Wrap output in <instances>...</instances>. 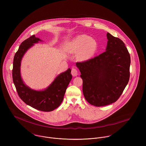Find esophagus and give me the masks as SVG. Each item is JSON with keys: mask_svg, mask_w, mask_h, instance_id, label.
<instances>
[{"mask_svg": "<svg viewBox=\"0 0 146 146\" xmlns=\"http://www.w3.org/2000/svg\"><path fill=\"white\" fill-rule=\"evenodd\" d=\"M78 71H77V70H76V68H72V70H71V74H72V75L73 76H77V75H78Z\"/></svg>", "mask_w": 146, "mask_h": 146, "instance_id": "esophagus-1", "label": "esophagus"}]
</instances>
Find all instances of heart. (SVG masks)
I'll return each mask as SVG.
<instances>
[{"instance_id":"1","label":"heart","mask_w":146,"mask_h":146,"mask_svg":"<svg viewBox=\"0 0 146 146\" xmlns=\"http://www.w3.org/2000/svg\"><path fill=\"white\" fill-rule=\"evenodd\" d=\"M68 48L73 53L79 51L78 59L81 61H86L94 56L98 50V43L90 36L82 34L76 36L68 42Z\"/></svg>"}]
</instances>
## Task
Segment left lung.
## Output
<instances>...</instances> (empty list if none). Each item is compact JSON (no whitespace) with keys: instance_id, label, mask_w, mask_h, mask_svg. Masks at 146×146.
Segmentation results:
<instances>
[{"instance_id":"obj_1","label":"left lung","mask_w":146,"mask_h":146,"mask_svg":"<svg viewBox=\"0 0 146 146\" xmlns=\"http://www.w3.org/2000/svg\"><path fill=\"white\" fill-rule=\"evenodd\" d=\"M106 51L76 67L83 79L85 100L100 107L116 102L121 95L130 77V56L124 42L107 33Z\"/></svg>"}]
</instances>
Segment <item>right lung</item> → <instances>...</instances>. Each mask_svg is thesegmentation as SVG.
<instances>
[{"mask_svg": "<svg viewBox=\"0 0 146 146\" xmlns=\"http://www.w3.org/2000/svg\"><path fill=\"white\" fill-rule=\"evenodd\" d=\"M40 42L43 40L33 35L21 43L14 57L12 78L20 98L26 104L40 111L49 112L62 103L66 89L72 79L71 69L69 68L58 75L45 89L35 90L26 85L21 77V61L27 51Z\"/></svg>", "mask_w": 146, "mask_h": 146, "instance_id": "right-lung-1", "label": "right lung"}]
</instances>
